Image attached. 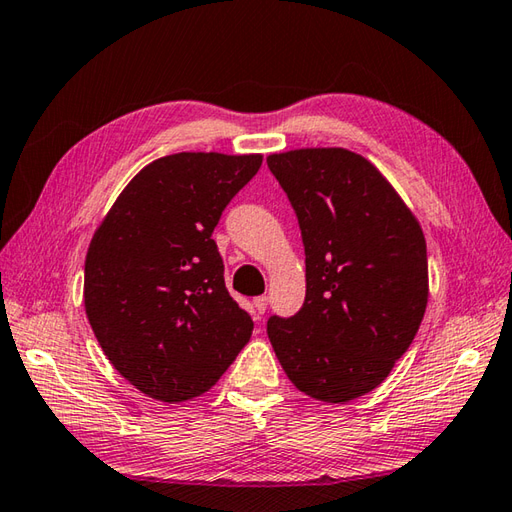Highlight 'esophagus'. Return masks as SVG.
Segmentation results:
<instances>
[{
    "mask_svg": "<svg viewBox=\"0 0 512 512\" xmlns=\"http://www.w3.org/2000/svg\"><path fill=\"white\" fill-rule=\"evenodd\" d=\"M266 308H268V297H266V295H264V297H257V299H253V317H255L257 321L264 317Z\"/></svg>",
    "mask_w": 512,
    "mask_h": 512,
    "instance_id": "34e87169",
    "label": "esophagus"
}]
</instances>
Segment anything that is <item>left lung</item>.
I'll use <instances>...</instances> for the list:
<instances>
[{"label": "left lung", "mask_w": 512, "mask_h": 512, "mask_svg": "<svg viewBox=\"0 0 512 512\" xmlns=\"http://www.w3.org/2000/svg\"><path fill=\"white\" fill-rule=\"evenodd\" d=\"M266 162L306 250V299L292 317L268 319V339L303 394L354 400L383 383L420 328L429 295L422 228L354 151L299 149Z\"/></svg>", "instance_id": "left-lung-1"}]
</instances>
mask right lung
Listing matches in <instances>:
<instances>
[{
    "label": "right lung",
    "instance_id": "add662e5",
    "mask_svg": "<svg viewBox=\"0 0 512 512\" xmlns=\"http://www.w3.org/2000/svg\"><path fill=\"white\" fill-rule=\"evenodd\" d=\"M262 156L173 154L118 195L85 257V312L105 356L162 402L209 391L253 334L213 228Z\"/></svg>",
    "mask_w": 512,
    "mask_h": 512
}]
</instances>
